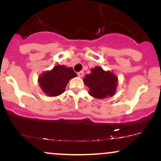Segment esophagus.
<instances>
[{"instance_id": "1", "label": "esophagus", "mask_w": 161, "mask_h": 161, "mask_svg": "<svg viewBox=\"0 0 161 161\" xmlns=\"http://www.w3.org/2000/svg\"><path fill=\"white\" fill-rule=\"evenodd\" d=\"M77 75H78L79 77H82L83 75H84V72H83V71H80V72H79V73H77Z\"/></svg>"}]
</instances>
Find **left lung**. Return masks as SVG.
Listing matches in <instances>:
<instances>
[{"mask_svg": "<svg viewBox=\"0 0 161 161\" xmlns=\"http://www.w3.org/2000/svg\"><path fill=\"white\" fill-rule=\"evenodd\" d=\"M85 84L90 88L89 95L95 98L103 99L115 94L117 77L110 72H105L100 66L92 69L90 74L85 76Z\"/></svg>", "mask_w": 161, "mask_h": 161, "instance_id": "left-lung-1", "label": "left lung"}]
</instances>
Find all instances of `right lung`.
I'll return each instance as SVG.
<instances>
[{"instance_id": "right-lung-1", "label": "right lung", "mask_w": 161, "mask_h": 161, "mask_svg": "<svg viewBox=\"0 0 161 161\" xmlns=\"http://www.w3.org/2000/svg\"><path fill=\"white\" fill-rule=\"evenodd\" d=\"M76 73L73 68L57 65L52 70L45 72L38 78L42 91L49 96L60 95L65 91V88L70 79L75 77Z\"/></svg>"}]
</instances>
